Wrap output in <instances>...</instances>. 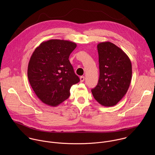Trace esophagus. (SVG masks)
I'll return each mask as SVG.
<instances>
[{"label":"esophagus","instance_id":"esophagus-1","mask_svg":"<svg viewBox=\"0 0 155 155\" xmlns=\"http://www.w3.org/2000/svg\"><path fill=\"white\" fill-rule=\"evenodd\" d=\"M80 81L81 82H83V81L84 80V76H81V77H80Z\"/></svg>","mask_w":155,"mask_h":155}]
</instances>
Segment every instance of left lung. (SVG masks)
Returning <instances> with one entry per match:
<instances>
[{"label": "left lung", "mask_w": 155, "mask_h": 155, "mask_svg": "<svg viewBox=\"0 0 155 155\" xmlns=\"http://www.w3.org/2000/svg\"><path fill=\"white\" fill-rule=\"evenodd\" d=\"M99 78L91 90L94 98L102 105L112 107L124 96L132 77V64L127 55L110 41L97 45Z\"/></svg>", "instance_id": "8db88e82"}]
</instances>
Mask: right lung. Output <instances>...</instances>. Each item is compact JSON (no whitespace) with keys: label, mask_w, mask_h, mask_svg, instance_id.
I'll return each mask as SVG.
<instances>
[{"label":"right lung","mask_w":155,"mask_h":155,"mask_svg":"<svg viewBox=\"0 0 155 155\" xmlns=\"http://www.w3.org/2000/svg\"><path fill=\"white\" fill-rule=\"evenodd\" d=\"M77 47L74 42L58 39L43 41L33 52L28 77L37 97L56 107L68 99L73 84L80 81L69 58Z\"/></svg>","instance_id":"add662e5"}]
</instances>
